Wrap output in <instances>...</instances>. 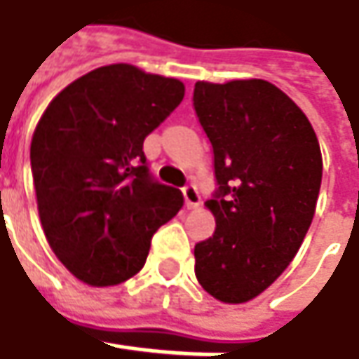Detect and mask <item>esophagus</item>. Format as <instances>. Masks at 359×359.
<instances>
[{
    "instance_id": "1",
    "label": "esophagus",
    "mask_w": 359,
    "mask_h": 359,
    "mask_svg": "<svg viewBox=\"0 0 359 359\" xmlns=\"http://www.w3.org/2000/svg\"><path fill=\"white\" fill-rule=\"evenodd\" d=\"M182 196H184L187 208H196V206L201 204V194H198L194 184H187V187L182 189Z\"/></svg>"
}]
</instances>
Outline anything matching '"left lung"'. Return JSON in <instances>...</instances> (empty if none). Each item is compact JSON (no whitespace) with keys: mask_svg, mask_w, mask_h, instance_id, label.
I'll list each match as a JSON object with an SVG mask.
<instances>
[{"mask_svg":"<svg viewBox=\"0 0 359 359\" xmlns=\"http://www.w3.org/2000/svg\"><path fill=\"white\" fill-rule=\"evenodd\" d=\"M215 153L217 230L194 246V274L226 304L256 298L290 264L312 224L322 153L302 109L262 79L194 85Z\"/></svg>","mask_w":359,"mask_h":359,"instance_id":"left-lung-1","label":"left lung"}]
</instances>
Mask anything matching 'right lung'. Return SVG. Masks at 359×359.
I'll list each match as a JSON object with an SVG mask.
<instances>
[{"instance_id":"right-lung-1","label":"right lung","mask_w":359,"mask_h":359,"mask_svg":"<svg viewBox=\"0 0 359 359\" xmlns=\"http://www.w3.org/2000/svg\"><path fill=\"white\" fill-rule=\"evenodd\" d=\"M184 85L117 63L67 85L32 139V172L47 242L89 286L135 276L182 192L149 172L142 142L180 105Z\"/></svg>"}]
</instances>
